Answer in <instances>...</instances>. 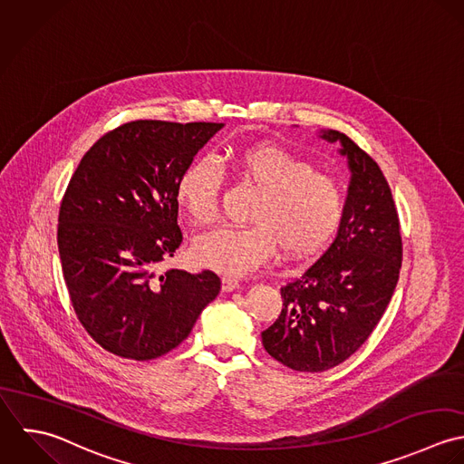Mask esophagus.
<instances>
[{
	"mask_svg": "<svg viewBox=\"0 0 464 464\" xmlns=\"http://www.w3.org/2000/svg\"><path fill=\"white\" fill-rule=\"evenodd\" d=\"M237 288H240V281L238 279L231 278V276H224L222 278V290L224 292H233Z\"/></svg>",
	"mask_w": 464,
	"mask_h": 464,
	"instance_id": "esophagus-1",
	"label": "esophagus"
}]
</instances>
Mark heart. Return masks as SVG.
Listing matches in <instances>:
<instances>
[{"instance_id": "b5f03b06", "label": "heart", "mask_w": 464, "mask_h": 464, "mask_svg": "<svg viewBox=\"0 0 464 464\" xmlns=\"http://www.w3.org/2000/svg\"><path fill=\"white\" fill-rule=\"evenodd\" d=\"M218 165L258 191L249 227H220L193 246L197 264L227 276H247L279 253L288 260L306 258L328 244L339 229L346 198L341 183L314 165L273 143H258L220 156ZM220 176L198 158L179 176L176 197L197 226L218 215Z\"/></svg>"}]
</instances>
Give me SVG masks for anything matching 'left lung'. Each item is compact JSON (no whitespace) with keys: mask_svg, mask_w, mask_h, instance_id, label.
<instances>
[{"mask_svg":"<svg viewBox=\"0 0 464 464\" xmlns=\"http://www.w3.org/2000/svg\"><path fill=\"white\" fill-rule=\"evenodd\" d=\"M321 138L339 141L348 160L344 217L321 258L281 286V314L262 332L271 357L308 372L339 366L368 341L401 267L400 220L380 167L339 130H321Z\"/></svg>","mask_w":464,"mask_h":464,"instance_id":"left-lung-1","label":"left lung"}]
</instances>
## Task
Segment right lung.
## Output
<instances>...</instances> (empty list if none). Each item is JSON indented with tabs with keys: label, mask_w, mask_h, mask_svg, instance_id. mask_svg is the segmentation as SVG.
Here are the masks:
<instances>
[{
	"label": "right lung",
	"mask_w": 464,
	"mask_h": 464,
	"mask_svg": "<svg viewBox=\"0 0 464 464\" xmlns=\"http://www.w3.org/2000/svg\"><path fill=\"white\" fill-rule=\"evenodd\" d=\"M224 123L136 120L81 160L59 211L57 244L73 310L107 352L152 361L178 348L220 290L211 271L156 275L183 242L176 186Z\"/></svg>",
	"instance_id": "1"
}]
</instances>
